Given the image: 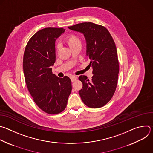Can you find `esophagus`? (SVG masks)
Returning a JSON list of instances; mask_svg holds the SVG:
<instances>
[{
    "label": "esophagus",
    "mask_w": 153,
    "mask_h": 153,
    "mask_svg": "<svg viewBox=\"0 0 153 153\" xmlns=\"http://www.w3.org/2000/svg\"><path fill=\"white\" fill-rule=\"evenodd\" d=\"M70 79H71V80L72 82H74V81H75V80H77V77L75 76H71L70 77Z\"/></svg>",
    "instance_id": "1"
}]
</instances>
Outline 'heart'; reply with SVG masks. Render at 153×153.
<instances>
[{"label": "heart", "instance_id": "heart-1", "mask_svg": "<svg viewBox=\"0 0 153 153\" xmlns=\"http://www.w3.org/2000/svg\"><path fill=\"white\" fill-rule=\"evenodd\" d=\"M65 42H66L68 45L70 47L71 49L74 48L77 45H80V40L79 37L74 34H71L68 35L66 38H65ZM59 49V45H56V50H58Z\"/></svg>", "mask_w": 153, "mask_h": 153}]
</instances>
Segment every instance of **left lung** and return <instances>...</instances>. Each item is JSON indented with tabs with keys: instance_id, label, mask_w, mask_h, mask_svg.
Listing matches in <instances>:
<instances>
[{
	"instance_id": "8db88e82",
	"label": "left lung",
	"mask_w": 153,
	"mask_h": 153,
	"mask_svg": "<svg viewBox=\"0 0 153 153\" xmlns=\"http://www.w3.org/2000/svg\"><path fill=\"white\" fill-rule=\"evenodd\" d=\"M68 28L84 34L86 56L93 67L91 80L86 76L79 77L83 84L79 91L81 99L90 108L102 107L111 99L117 84L119 65L115 42L108 30L100 25L83 22Z\"/></svg>"
}]
</instances>
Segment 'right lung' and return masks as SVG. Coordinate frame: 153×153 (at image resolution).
Instances as JSON below:
<instances>
[{
  "label": "right lung",
  "instance_id": "right-lung-1",
  "mask_svg": "<svg viewBox=\"0 0 153 153\" xmlns=\"http://www.w3.org/2000/svg\"><path fill=\"white\" fill-rule=\"evenodd\" d=\"M63 28H45L36 33L25 49L23 68L28 90L42 111L57 114L67 106L71 92L70 79L56 76L51 67L56 61L55 41Z\"/></svg>",
  "mask_w": 153,
  "mask_h": 153
}]
</instances>
